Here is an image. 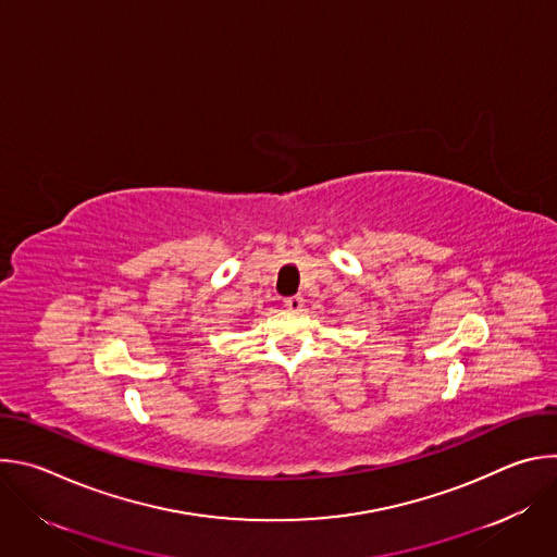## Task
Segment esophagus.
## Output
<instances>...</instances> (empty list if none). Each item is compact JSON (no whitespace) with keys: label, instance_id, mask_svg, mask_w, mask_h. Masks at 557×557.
<instances>
[{"label":"esophagus","instance_id":"esophagus-1","mask_svg":"<svg viewBox=\"0 0 557 557\" xmlns=\"http://www.w3.org/2000/svg\"><path fill=\"white\" fill-rule=\"evenodd\" d=\"M284 306H286L288 310H301V308H304V297H301V295L286 297V299H284Z\"/></svg>","mask_w":557,"mask_h":557}]
</instances>
